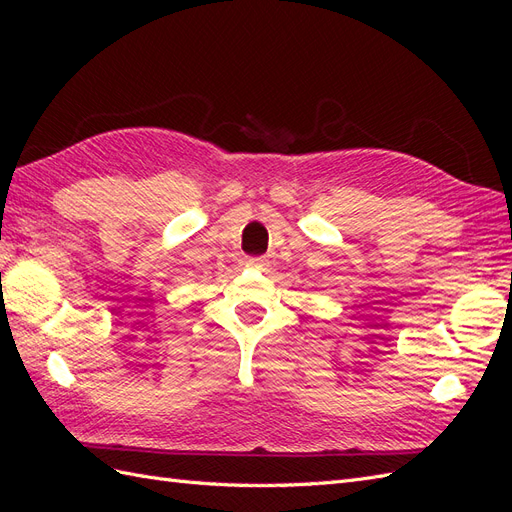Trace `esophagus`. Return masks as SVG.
<instances>
[{"instance_id":"1","label":"esophagus","mask_w":512,"mask_h":512,"mask_svg":"<svg viewBox=\"0 0 512 512\" xmlns=\"http://www.w3.org/2000/svg\"><path fill=\"white\" fill-rule=\"evenodd\" d=\"M247 267L258 269V271H267V269H269V260H267V258H262V256H256V258H250V260H247Z\"/></svg>"}]
</instances>
